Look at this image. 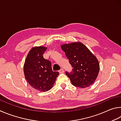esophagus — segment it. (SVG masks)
Returning <instances> with one entry per match:
<instances>
[{
    "label": "esophagus",
    "instance_id": "obj_1",
    "mask_svg": "<svg viewBox=\"0 0 121 121\" xmlns=\"http://www.w3.org/2000/svg\"><path fill=\"white\" fill-rule=\"evenodd\" d=\"M64 69H60V70L59 71V73H64Z\"/></svg>",
    "mask_w": 121,
    "mask_h": 121
}]
</instances>
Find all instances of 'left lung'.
<instances>
[{"instance_id":"8db88e82","label":"left lung","mask_w":121,"mask_h":121,"mask_svg":"<svg viewBox=\"0 0 121 121\" xmlns=\"http://www.w3.org/2000/svg\"><path fill=\"white\" fill-rule=\"evenodd\" d=\"M61 48L73 67L70 73H65L72 84L83 88L91 85L99 71V64L96 57L80 42L64 44Z\"/></svg>"}]
</instances>
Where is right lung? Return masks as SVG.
Here are the masks:
<instances>
[{"label":"right lung","instance_id":"add662e5","mask_svg":"<svg viewBox=\"0 0 121 121\" xmlns=\"http://www.w3.org/2000/svg\"><path fill=\"white\" fill-rule=\"evenodd\" d=\"M45 47H35L27 54L24 65V76L32 87L40 91L51 89L56 81L58 72L52 70V63L43 58Z\"/></svg>","mask_w":121,"mask_h":121}]
</instances>
